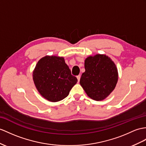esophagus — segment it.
I'll return each instance as SVG.
<instances>
[{"label":"esophagus","mask_w":146,"mask_h":146,"mask_svg":"<svg viewBox=\"0 0 146 146\" xmlns=\"http://www.w3.org/2000/svg\"><path fill=\"white\" fill-rule=\"evenodd\" d=\"M77 80H78V82H79V81H80V75L77 76Z\"/></svg>","instance_id":"1"}]
</instances>
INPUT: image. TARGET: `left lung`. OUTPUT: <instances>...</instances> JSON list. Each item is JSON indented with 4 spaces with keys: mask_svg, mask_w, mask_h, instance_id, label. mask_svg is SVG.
Returning <instances> with one entry per match:
<instances>
[{
    "mask_svg": "<svg viewBox=\"0 0 146 146\" xmlns=\"http://www.w3.org/2000/svg\"><path fill=\"white\" fill-rule=\"evenodd\" d=\"M85 71L80 85L87 95L96 101L104 100L115 89L118 79V69L108 56L96 54L85 60Z\"/></svg>",
    "mask_w": 146,
    "mask_h": 146,
    "instance_id": "left-lung-1",
    "label": "left lung"
}]
</instances>
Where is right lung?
<instances>
[{
	"instance_id": "1",
	"label": "right lung",
	"mask_w": 146,
	"mask_h": 146,
	"mask_svg": "<svg viewBox=\"0 0 146 146\" xmlns=\"http://www.w3.org/2000/svg\"><path fill=\"white\" fill-rule=\"evenodd\" d=\"M33 79L39 93L51 102L67 97L77 82L64 58L55 56H46L39 60L33 70Z\"/></svg>"
}]
</instances>
